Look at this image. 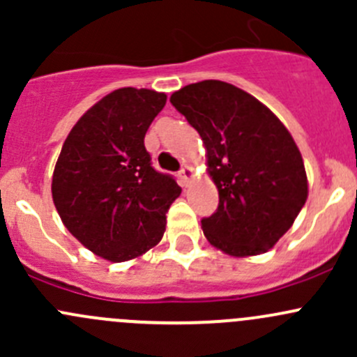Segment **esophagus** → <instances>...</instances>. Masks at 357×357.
Returning <instances> with one entry per match:
<instances>
[{
    "label": "esophagus",
    "mask_w": 357,
    "mask_h": 357,
    "mask_svg": "<svg viewBox=\"0 0 357 357\" xmlns=\"http://www.w3.org/2000/svg\"><path fill=\"white\" fill-rule=\"evenodd\" d=\"M193 178V169L190 165H185V167L179 171V181H181V186H188L190 181Z\"/></svg>",
    "instance_id": "1"
}]
</instances>
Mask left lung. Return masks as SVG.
Returning a JSON list of instances; mask_svg holds the SVG:
<instances>
[{
	"instance_id": "8db88e82",
	"label": "left lung",
	"mask_w": 357,
	"mask_h": 357,
	"mask_svg": "<svg viewBox=\"0 0 357 357\" xmlns=\"http://www.w3.org/2000/svg\"><path fill=\"white\" fill-rule=\"evenodd\" d=\"M171 103L199 131L218 211L202 219L205 238L225 254L268 252L307 200L304 160L289 129L257 98L228 82H195Z\"/></svg>"
}]
</instances>
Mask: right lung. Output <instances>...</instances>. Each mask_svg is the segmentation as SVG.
Listing matches in <instances>:
<instances>
[{
    "label": "right lung",
    "instance_id": "add662e5",
    "mask_svg": "<svg viewBox=\"0 0 357 357\" xmlns=\"http://www.w3.org/2000/svg\"><path fill=\"white\" fill-rule=\"evenodd\" d=\"M165 93L121 88L103 96L72 128L53 171L52 195L66 228L110 262L136 259L165 231V212L181 195L155 171L145 135Z\"/></svg>",
    "mask_w": 357,
    "mask_h": 357
}]
</instances>
